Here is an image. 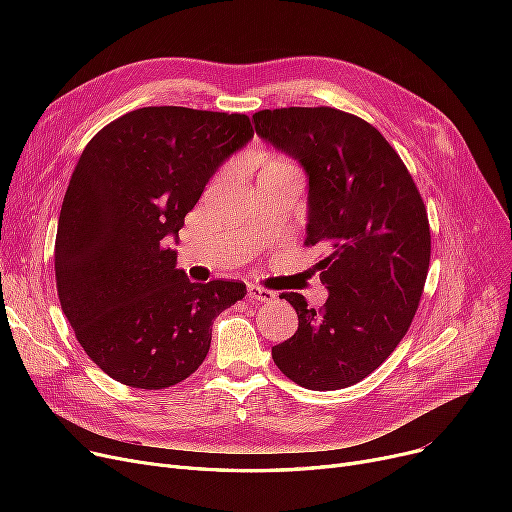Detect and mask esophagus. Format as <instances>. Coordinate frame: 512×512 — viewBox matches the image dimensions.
Masks as SVG:
<instances>
[{
	"label": "esophagus",
	"mask_w": 512,
	"mask_h": 512,
	"mask_svg": "<svg viewBox=\"0 0 512 512\" xmlns=\"http://www.w3.org/2000/svg\"><path fill=\"white\" fill-rule=\"evenodd\" d=\"M247 297H249L251 303H272L276 299V292L267 290L263 286H257V284H249L247 286Z\"/></svg>",
	"instance_id": "1"
}]
</instances>
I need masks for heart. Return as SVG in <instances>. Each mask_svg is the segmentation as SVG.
Masks as SVG:
<instances>
[{
  "label": "heart",
  "instance_id": "1",
  "mask_svg": "<svg viewBox=\"0 0 512 512\" xmlns=\"http://www.w3.org/2000/svg\"><path fill=\"white\" fill-rule=\"evenodd\" d=\"M267 168H288V164H284V161H280V159H272V161H267L263 170H267Z\"/></svg>",
  "mask_w": 512,
  "mask_h": 512
}]
</instances>
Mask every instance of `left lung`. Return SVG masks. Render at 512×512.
<instances>
[{
  "label": "left lung",
  "instance_id": "left-lung-1",
  "mask_svg": "<svg viewBox=\"0 0 512 512\" xmlns=\"http://www.w3.org/2000/svg\"><path fill=\"white\" fill-rule=\"evenodd\" d=\"M259 137L309 178L307 247L330 290L321 309L282 292L299 330L276 344L278 369L309 390H340L378 369L405 338L427 278L432 236L423 199L398 153L369 122L334 107L253 114Z\"/></svg>",
  "mask_w": 512,
  "mask_h": 512
}]
</instances>
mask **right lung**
<instances>
[{
	"instance_id": "1",
	"label": "right lung",
	"mask_w": 512,
	"mask_h": 512,
	"mask_svg": "<svg viewBox=\"0 0 512 512\" xmlns=\"http://www.w3.org/2000/svg\"><path fill=\"white\" fill-rule=\"evenodd\" d=\"M251 139L245 114L159 105L110 122L80 155L53 253L58 297L112 380L143 390L186 380L209 353L213 319L247 294L242 282H191L168 242Z\"/></svg>"
}]
</instances>
